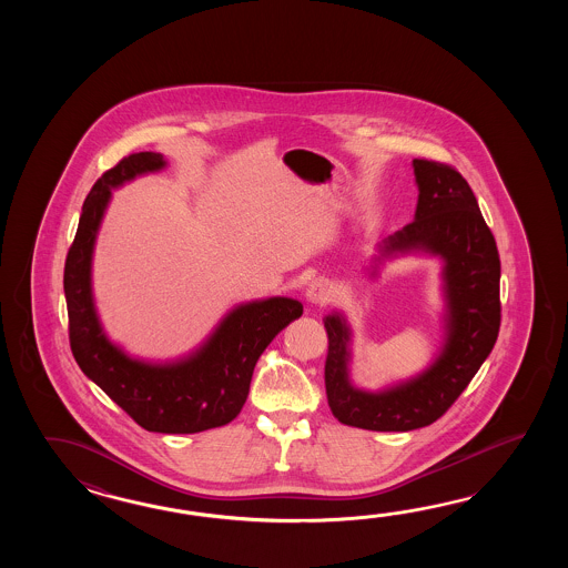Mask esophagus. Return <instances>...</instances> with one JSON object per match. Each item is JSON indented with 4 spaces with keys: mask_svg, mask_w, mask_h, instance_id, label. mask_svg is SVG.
<instances>
[{
    "mask_svg": "<svg viewBox=\"0 0 568 568\" xmlns=\"http://www.w3.org/2000/svg\"><path fill=\"white\" fill-rule=\"evenodd\" d=\"M333 298V286L328 284V280L316 278L308 284L306 288V302L313 306H321Z\"/></svg>",
    "mask_w": 568,
    "mask_h": 568,
    "instance_id": "obj_1",
    "label": "esophagus"
}]
</instances>
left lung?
Listing matches in <instances>:
<instances>
[{
    "label": "left lung",
    "mask_w": 568,
    "mask_h": 568,
    "mask_svg": "<svg viewBox=\"0 0 568 568\" xmlns=\"http://www.w3.org/2000/svg\"><path fill=\"white\" fill-rule=\"evenodd\" d=\"M418 203L410 225L375 245L367 276L406 255L440 260L443 337L420 372L377 389L351 379L353 328L345 313L323 318L328 335L326 399L338 423L377 433H408L440 418L469 386L499 333V254L471 186L433 160H412Z\"/></svg>",
    "instance_id": "8db88e82"
}]
</instances>
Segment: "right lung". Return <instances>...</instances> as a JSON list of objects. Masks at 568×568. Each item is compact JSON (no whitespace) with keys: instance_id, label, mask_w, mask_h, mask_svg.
Listing matches in <instances>:
<instances>
[{"instance_id":"1","label":"right lung","mask_w":568,"mask_h":568,"mask_svg":"<svg viewBox=\"0 0 568 568\" xmlns=\"http://www.w3.org/2000/svg\"><path fill=\"white\" fill-rule=\"evenodd\" d=\"M169 166L160 152L123 158L93 184L64 264V298L74 359L83 374L150 433L193 435L231 423L250 394L260 355L301 318L286 296L240 302L194 349L174 359L135 357L111 341L97 311L93 255L113 191Z\"/></svg>"}]
</instances>
